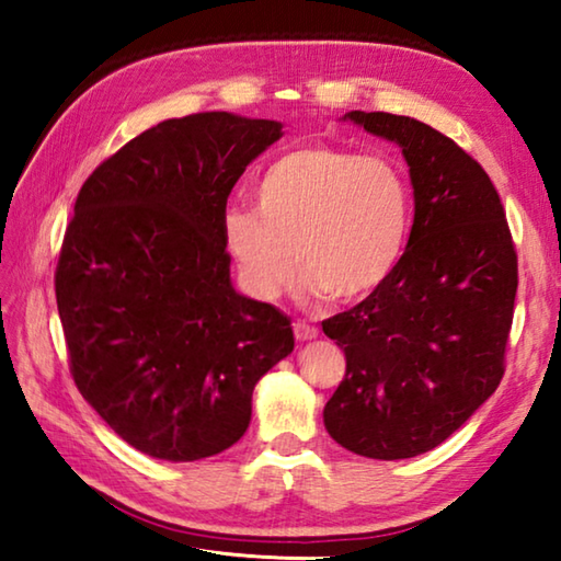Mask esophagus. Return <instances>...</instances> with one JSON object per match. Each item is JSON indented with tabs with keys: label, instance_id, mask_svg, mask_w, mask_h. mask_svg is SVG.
Segmentation results:
<instances>
[{
	"label": "esophagus",
	"instance_id": "esophagus-1",
	"mask_svg": "<svg viewBox=\"0 0 561 561\" xmlns=\"http://www.w3.org/2000/svg\"><path fill=\"white\" fill-rule=\"evenodd\" d=\"M294 336H297V341H311L319 336V329L307 324V321H294Z\"/></svg>",
	"mask_w": 561,
	"mask_h": 561
}]
</instances>
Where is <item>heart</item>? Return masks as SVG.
<instances>
[{
	"mask_svg": "<svg viewBox=\"0 0 561 561\" xmlns=\"http://www.w3.org/2000/svg\"><path fill=\"white\" fill-rule=\"evenodd\" d=\"M257 210L225 215V244L254 297L277 299L304 270L339 301L381 289L411 232V190L393 160L307 144L279 156L254 187Z\"/></svg>",
	"mask_w": 561,
	"mask_h": 561,
	"instance_id": "heart-1",
	"label": "heart"
}]
</instances>
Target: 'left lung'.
I'll return each mask as SVG.
<instances>
[{"label":"left lung","instance_id":"8db88e82","mask_svg":"<svg viewBox=\"0 0 561 561\" xmlns=\"http://www.w3.org/2000/svg\"><path fill=\"white\" fill-rule=\"evenodd\" d=\"M346 118L401 146L415 220L383 287L321 321L346 354L324 423L356 455L415 458L450 438L505 376L517 250L490 175L453 138L383 111Z\"/></svg>","mask_w":561,"mask_h":561}]
</instances>
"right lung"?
Masks as SVG:
<instances>
[{"mask_svg": "<svg viewBox=\"0 0 561 561\" xmlns=\"http://www.w3.org/2000/svg\"><path fill=\"white\" fill-rule=\"evenodd\" d=\"M282 123L205 111L140 133L81 185L54 289L71 378L150 458L230 448L254 383L291 354V321L230 284L225 215Z\"/></svg>", "mask_w": 561, "mask_h": 561, "instance_id": "add662e5", "label": "right lung"}]
</instances>
